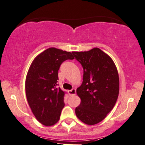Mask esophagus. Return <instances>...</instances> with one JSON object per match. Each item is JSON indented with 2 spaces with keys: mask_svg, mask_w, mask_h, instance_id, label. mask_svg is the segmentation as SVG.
<instances>
[{
  "mask_svg": "<svg viewBox=\"0 0 145 145\" xmlns=\"http://www.w3.org/2000/svg\"><path fill=\"white\" fill-rule=\"evenodd\" d=\"M68 93H69V94L70 95V96H74V95L76 94V89H75V88L71 89H70V90L68 91Z\"/></svg>",
  "mask_w": 145,
  "mask_h": 145,
  "instance_id": "34e87169",
  "label": "esophagus"
}]
</instances>
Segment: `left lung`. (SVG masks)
Listing matches in <instances>:
<instances>
[{
	"label": "left lung",
	"mask_w": 145,
	"mask_h": 145,
	"mask_svg": "<svg viewBox=\"0 0 145 145\" xmlns=\"http://www.w3.org/2000/svg\"><path fill=\"white\" fill-rule=\"evenodd\" d=\"M72 54L84 69L83 82L76 91L81 103L76 108V114L84 123L94 125L103 120L116 104L118 71L110 57L97 47Z\"/></svg>",
	"instance_id": "8db88e82"
}]
</instances>
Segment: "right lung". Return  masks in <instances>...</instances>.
<instances>
[{
  "mask_svg": "<svg viewBox=\"0 0 145 145\" xmlns=\"http://www.w3.org/2000/svg\"><path fill=\"white\" fill-rule=\"evenodd\" d=\"M74 59L71 53L51 47L38 55L29 67L25 81L27 102L43 125L52 126L59 120L65 92L57 87L58 70L64 61Z\"/></svg>",
  "mask_w": 145,
  "mask_h": 145,
  "instance_id": "right-lung-1",
  "label": "right lung"
}]
</instances>
